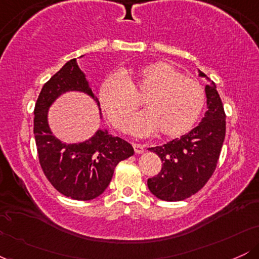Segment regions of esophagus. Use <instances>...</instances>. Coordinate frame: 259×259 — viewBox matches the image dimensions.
Returning a JSON list of instances; mask_svg holds the SVG:
<instances>
[{
    "mask_svg": "<svg viewBox=\"0 0 259 259\" xmlns=\"http://www.w3.org/2000/svg\"><path fill=\"white\" fill-rule=\"evenodd\" d=\"M133 147H134V151H135V153H136V154H141V153H144V152H145V147L142 146V145L134 144V145H133Z\"/></svg>",
    "mask_w": 259,
    "mask_h": 259,
    "instance_id": "1",
    "label": "esophagus"
}]
</instances>
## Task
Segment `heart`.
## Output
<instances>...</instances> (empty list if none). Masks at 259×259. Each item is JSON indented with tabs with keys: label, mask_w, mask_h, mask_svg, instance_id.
Here are the masks:
<instances>
[{
	"label": "heart",
	"mask_w": 259,
	"mask_h": 259,
	"mask_svg": "<svg viewBox=\"0 0 259 259\" xmlns=\"http://www.w3.org/2000/svg\"><path fill=\"white\" fill-rule=\"evenodd\" d=\"M142 100L147 111L129 122V132L148 136L158 130L165 138L184 135L200 119L206 92L200 82L186 78L164 62L134 73L109 74L100 86L99 101L115 129L125 132L130 115Z\"/></svg>",
	"instance_id": "b5f03b06"
}]
</instances>
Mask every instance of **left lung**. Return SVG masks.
I'll list each match as a JSON object with an SVG mask.
<instances>
[{"label": "left lung", "mask_w": 259, "mask_h": 259, "mask_svg": "<svg viewBox=\"0 0 259 259\" xmlns=\"http://www.w3.org/2000/svg\"><path fill=\"white\" fill-rule=\"evenodd\" d=\"M198 75L207 78L201 70ZM204 91L208 109L201 123L180 139L150 148L163 163L159 173L147 180L150 191L159 200L189 198L214 173L225 139V112L214 82L209 80Z\"/></svg>", "instance_id": "8db88e82"}]
</instances>
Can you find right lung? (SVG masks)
I'll return each instance as SVG.
<instances>
[{
	"mask_svg": "<svg viewBox=\"0 0 259 259\" xmlns=\"http://www.w3.org/2000/svg\"><path fill=\"white\" fill-rule=\"evenodd\" d=\"M68 91L84 92L100 106L76 59H70L44 85L35 105L34 135L38 160L47 180L58 192L73 200L90 201L105 191L114 168L120 160L133 156L134 148L125 140L101 129L79 144H65L56 138L47 120L49 108Z\"/></svg>",
	"mask_w": 259,
	"mask_h": 259,
	"instance_id": "add662e5",
	"label": "right lung"
}]
</instances>
